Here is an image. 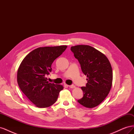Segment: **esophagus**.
Returning <instances> with one entry per match:
<instances>
[{
	"label": "esophagus",
	"instance_id": "34e87169",
	"mask_svg": "<svg viewBox=\"0 0 134 134\" xmlns=\"http://www.w3.org/2000/svg\"><path fill=\"white\" fill-rule=\"evenodd\" d=\"M68 87H69V88H75V86H74V85H73V84L70 85V86H68Z\"/></svg>",
	"mask_w": 134,
	"mask_h": 134
}]
</instances>
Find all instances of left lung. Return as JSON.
Here are the masks:
<instances>
[{
	"label": "left lung",
	"mask_w": 134,
	"mask_h": 134,
	"mask_svg": "<svg viewBox=\"0 0 134 134\" xmlns=\"http://www.w3.org/2000/svg\"><path fill=\"white\" fill-rule=\"evenodd\" d=\"M70 50L87 76L86 86L81 87L83 97L78 102L87 108L95 107L111 90L113 79L111 64L102 52L90 46L77 45L71 47Z\"/></svg>",
	"instance_id": "1"
}]
</instances>
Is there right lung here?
Listing matches in <instances>:
<instances>
[{
    "instance_id": "1",
    "label": "right lung",
    "mask_w": 134,
    "mask_h": 134,
    "mask_svg": "<svg viewBox=\"0 0 134 134\" xmlns=\"http://www.w3.org/2000/svg\"><path fill=\"white\" fill-rule=\"evenodd\" d=\"M66 46L36 48L24 58L18 68L17 82L27 98L40 108L56 102L64 87L48 82L46 75L52 71L51 65L65 50Z\"/></svg>"
}]
</instances>
